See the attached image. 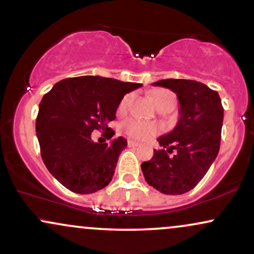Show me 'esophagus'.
I'll list each match as a JSON object with an SVG mask.
<instances>
[{"instance_id": "1", "label": "esophagus", "mask_w": 254, "mask_h": 254, "mask_svg": "<svg viewBox=\"0 0 254 254\" xmlns=\"http://www.w3.org/2000/svg\"><path fill=\"white\" fill-rule=\"evenodd\" d=\"M127 145H129L130 147H136V146H139L140 144L138 142H134V140L129 139V140H127Z\"/></svg>"}]
</instances>
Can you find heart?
Here are the masks:
<instances>
[{"label": "heart", "mask_w": 254, "mask_h": 254, "mask_svg": "<svg viewBox=\"0 0 254 254\" xmlns=\"http://www.w3.org/2000/svg\"><path fill=\"white\" fill-rule=\"evenodd\" d=\"M153 101L157 107H162L165 104H172L176 105V96L173 92L169 91V90L160 89L153 92L152 95ZM131 101V95H125L123 99L121 101L120 107H118V111L124 112L129 107ZM122 129L130 137L136 138V139H147V138L156 136L160 131L159 125L156 123H150V122L140 121L138 118H130V120L125 121L122 124Z\"/></svg>", "instance_id": "heart-1"}]
</instances>
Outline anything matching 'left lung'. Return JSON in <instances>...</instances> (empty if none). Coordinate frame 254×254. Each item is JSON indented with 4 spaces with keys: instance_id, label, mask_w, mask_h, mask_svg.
<instances>
[{
    "instance_id": "left-lung-1",
    "label": "left lung",
    "mask_w": 254,
    "mask_h": 254,
    "mask_svg": "<svg viewBox=\"0 0 254 254\" xmlns=\"http://www.w3.org/2000/svg\"><path fill=\"white\" fill-rule=\"evenodd\" d=\"M177 95L179 120L171 132L160 136V150L142 168L146 183L164 194H183L203 179L219 152L224 109L217 91L191 79H160ZM174 152L172 156L169 153Z\"/></svg>"
}]
</instances>
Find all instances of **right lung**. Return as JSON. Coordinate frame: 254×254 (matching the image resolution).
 I'll return each mask as SVG.
<instances>
[{
  "mask_svg": "<svg viewBox=\"0 0 254 254\" xmlns=\"http://www.w3.org/2000/svg\"><path fill=\"white\" fill-rule=\"evenodd\" d=\"M142 85L102 76H79L57 82L43 96L36 136L44 164L61 184L75 193L88 194L111 182L127 139L118 137L110 144L95 143L91 132L110 129L108 123L116 118L124 95ZM108 131L111 138L115 132Z\"/></svg>",
  "mask_w": 254,
  "mask_h": 254,
  "instance_id": "obj_1",
  "label": "right lung"
}]
</instances>
